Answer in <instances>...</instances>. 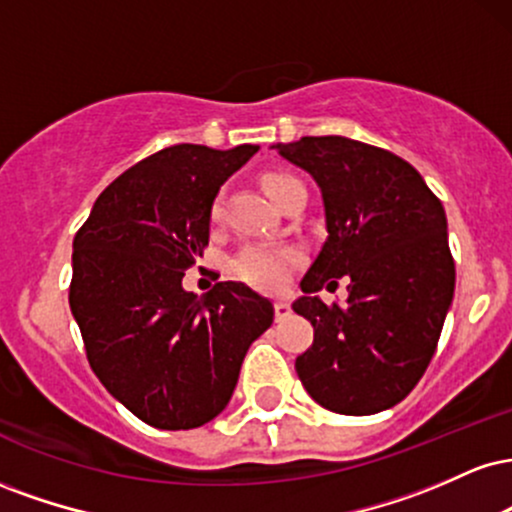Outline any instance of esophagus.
<instances>
[{"label":"esophagus","instance_id":"esophagus-1","mask_svg":"<svg viewBox=\"0 0 512 512\" xmlns=\"http://www.w3.org/2000/svg\"><path fill=\"white\" fill-rule=\"evenodd\" d=\"M274 315H276V320H286V317L291 315V305H289V301H284V298H279V301L274 303Z\"/></svg>","mask_w":512,"mask_h":512}]
</instances>
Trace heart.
Segmentation results:
<instances>
[{"instance_id": "1", "label": "heart", "mask_w": 512, "mask_h": 512, "mask_svg": "<svg viewBox=\"0 0 512 512\" xmlns=\"http://www.w3.org/2000/svg\"><path fill=\"white\" fill-rule=\"evenodd\" d=\"M293 175L289 173H267L262 178V187L269 199L276 202L286 185H291ZM221 202H214L211 207V219L219 221ZM303 260L301 250L293 245H272V243H248L243 250L233 257L231 272L245 284L255 286L262 291H279L286 281L291 279L293 269Z\"/></svg>"}]
</instances>
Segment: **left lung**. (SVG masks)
<instances>
[{"label": "left lung", "instance_id": "1", "mask_svg": "<svg viewBox=\"0 0 512 512\" xmlns=\"http://www.w3.org/2000/svg\"><path fill=\"white\" fill-rule=\"evenodd\" d=\"M272 149L313 175L325 204L327 240L293 301L315 330L298 378L337 414L395 407L426 373L455 293L443 204L419 170L378 146L301 137ZM342 275L347 305L322 304L316 291Z\"/></svg>", "mask_w": 512, "mask_h": 512}]
</instances>
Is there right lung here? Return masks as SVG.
I'll return each mask as SVG.
<instances>
[{"instance_id":"right-lung-1","label":"right lung","mask_w":512,"mask_h":512,"mask_svg":"<svg viewBox=\"0 0 512 512\" xmlns=\"http://www.w3.org/2000/svg\"><path fill=\"white\" fill-rule=\"evenodd\" d=\"M260 146L175 144L110 182L74 238L69 308L105 390L163 431L226 409L274 305L238 281L209 293L182 276L209 243L211 204Z\"/></svg>"}]
</instances>
